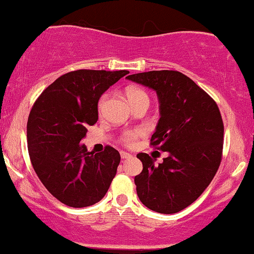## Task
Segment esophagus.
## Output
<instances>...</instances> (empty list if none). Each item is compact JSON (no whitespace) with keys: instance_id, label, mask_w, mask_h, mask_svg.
Here are the masks:
<instances>
[{"instance_id":"1","label":"esophagus","mask_w":254,"mask_h":254,"mask_svg":"<svg viewBox=\"0 0 254 254\" xmlns=\"http://www.w3.org/2000/svg\"><path fill=\"white\" fill-rule=\"evenodd\" d=\"M121 157L123 158V160H127V158H130L132 157V155H130L129 152H125V151H121Z\"/></svg>"}]
</instances>
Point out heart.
Segmentation results:
<instances>
[{"label":"heart","instance_id":"heart-1","mask_svg":"<svg viewBox=\"0 0 254 254\" xmlns=\"http://www.w3.org/2000/svg\"><path fill=\"white\" fill-rule=\"evenodd\" d=\"M125 93H127V99L130 100V103L132 104V106L136 105V104H138V103H142V102L149 103L148 93H146L145 91H143L142 88L130 87V88H127V92ZM106 99H108V94H103V96L100 97L99 102H98L97 110H98V114L99 115L103 112L104 106H105V103H106ZM143 135H144V130L139 129V127H137V129L125 130L124 132L121 135V142L127 146H133L135 145L136 140L138 139L139 137H142Z\"/></svg>","mask_w":254,"mask_h":254}]
</instances>
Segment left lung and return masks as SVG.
Here are the masks:
<instances>
[{
	"instance_id": "left-lung-1",
	"label": "left lung",
	"mask_w": 254,
	"mask_h": 254,
	"mask_svg": "<svg viewBox=\"0 0 254 254\" xmlns=\"http://www.w3.org/2000/svg\"><path fill=\"white\" fill-rule=\"evenodd\" d=\"M129 80L156 91L161 118L150 145L168 151L155 166L140 152L143 170L135 176L140 202L162 214L185 209L203 193L222 160L224 122L215 100L177 71H150L131 74Z\"/></svg>"
}]
</instances>
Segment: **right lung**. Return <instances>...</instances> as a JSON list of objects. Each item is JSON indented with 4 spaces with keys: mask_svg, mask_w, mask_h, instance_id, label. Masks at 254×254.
Wrapping results in <instances>:
<instances>
[{
    "mask_svg": "<svg viewBox=\"0 0 254 254\" xmlns=\"http://www.w3.org/2000/svg\"><path fill=\"white\" fill-rule=\"evenodd\" d=\"M129 71L78 69L61 75L35 100L27 123L32 166L50 193L66 206L99 202L117 173L121 155L112 146L93 155L79 143L98 121V100Z\"/></svg>",
    "mask_w": 254,
    "mask_h": 254,
    "instance_id": "right-lung-1",
    "label": "right lung"
}]
</instances>
